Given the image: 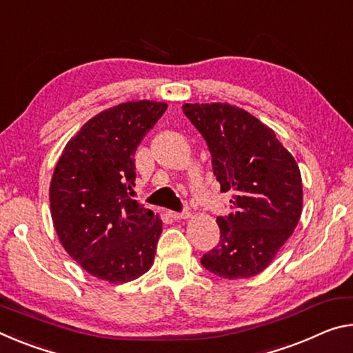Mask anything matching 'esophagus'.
Instances as JSON below:
<instances>
[{"label": "esophagus", "instance_id": "esophagus-1", "mask_svg": "<svg viewBox=\"0 0 353 353\" xmlns=\"http://www.w3.org/2000/svg\"><path fill=\"white\" fill-rule=\"evenodd\" d=\"M170 216L174 218V220H185V218L190 216L188 210H182V212H170Z\"/></svg>", "mask_w": 353, "mask_h": 353}]
</instances>
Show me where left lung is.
Returning a JSON list of instances; mask_svg holds the SVG:
<instances>
[{
	"instance_id": "left-lung-1",
	"label": "left lung",
	"mask_w": 353,
	"mask_h": 353,
	"mask_svg": "<svg viewBox=\"0 0 353 353\" xmlns=\"http://www.w3.org/2000/svg\"><path fill=\"white\" fill-rule=\"evenodd\" d=\"M205 139L221 192H232L231 210L218 216L220 242L201 264L226 279L250 278L270 264L301 215V176L275 132L228 103L182 106Z\"/></svg>"
}]
</instances>
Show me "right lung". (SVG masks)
I'll list each match as a JSON object with an SVG mask.
<instances>
[{"label":"right lung","mask_w":353,"mask_h":353,"mask_svg":"<svg viewBox=\"0 0 353 353\" xmlns=\"http://www.w3.org/2000/svg\"><path fill=\"white\" fill-rule=\"evenodd\" d=\"M166 106L139 100L102 111L67 143L54 168V229L72 259L92 276L127 283L152 265L161 220L130 196L137 148Z\"/></svg>","instance_id":"1"}]
</instances>
